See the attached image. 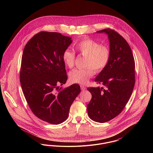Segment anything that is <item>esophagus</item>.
I'll use <instances>...</instances> for the list:
<instances>
[{
  "mask_svg": "<svg viewBox=\"0 0 153 153\" xmlns=\"http://www.w3.org/2000/svg\"><path fill=\"white\" fill-rule=\"evenodd\" d=\"M80 87H81V89L82 91H85L86 89V87L83 85H81Z\"/></svg>",
  "mask_w": 153,
  "mask_h": 153,
  "instance_id": "34e87169",
  "label": "esophagus"
}]
</instances>
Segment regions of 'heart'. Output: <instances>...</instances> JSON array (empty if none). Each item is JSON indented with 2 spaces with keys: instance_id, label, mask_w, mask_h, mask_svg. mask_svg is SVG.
Here are the masks:
<instances>
[{
  "instance_id": "1",
  "label": "heart",
  "mask_w": 153,
  "mask_h": 153,
  "mask_svg": "<svg viewBox=\"0 0 153 153\" xmlns=\"http://www.w3.org/2000/svg\"><path fill=\"white\" fill-rule=\"evenodd\" d=\"M75 48L80 53L86 56L85 66L84 69L72 71L69 77L73 82L85 84L96 73H99L107 65L110 58V51L105 46H102L95 40L90 38L82 39L75 45ZM62 58L66 65L72 68L74 65L75 52L69 49L63 53Z\"/></svg>"
}]
</instances>
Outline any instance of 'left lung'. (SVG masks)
I'll list each match as a JSON object with an SVG mask.
<instances>
[{"label": "left lung", "instance_id": "left-lung-1", "mask_svg": "<svg viewBox=\"0 0 153 153\" xmlns=\"http://www.w3.org/2000/svg\"><path fill=\"white\" fill-rule=\"evenodd\" d=\"M96 32L108 36L111 55L107 65L95 79L106 88H87L92 94L87 111L91 119L104 123L117 117L131 97L135 84V61L129 45L117 32L110 29Z\"/></svg>", "mask_w": 153, "mask_h": 153}]
</instances>
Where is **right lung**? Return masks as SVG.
<instances>
[{"label":"right lung","mask_w":153,"mask_h":153,"mask_svg":"<svg viewBox=\"0 0 153 153\" xmlns=\"http://www.w3.org/2000/svg\"><path fill=\"white\" fill-rule=\"evenodd\" d=\"M72 42L71 37L42 31L30 39L23 51L20 82L23 94L33 113L49 123L65 120L81 91L77 84L59 86L68 79L62 56Z\"/></svg>","instance_id":"obj_1"}]
</instances>
